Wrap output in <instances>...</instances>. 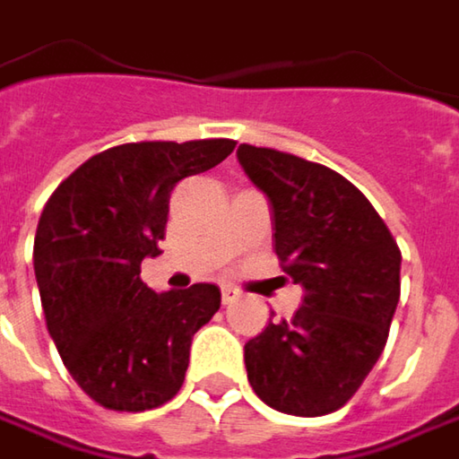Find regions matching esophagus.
<instances>
[{
	"label": "esophagus",
	"mask_w": 459,
	"mask_h": 459,
	"mask_svg": "<svg viewBox=\"0 0 459 459\" xmlns=\"http://www.w3.org/2000/svg\"><path fill=\"white\" fill-rule=\"evenodd\" d=\"M221 298H223V303L229 306V303H233V300L238 298V290L230 288V285H223V288H221Z\"/></svg>",
	"instance_id": "obj_1"
}]
</instances>
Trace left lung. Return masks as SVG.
Listing matches in <instances>:
<instances>
[{
    "mask_svg": "<svg viewBox=\"0 0 459 459\" xmlns=\"http://www.w3.org/2000/svg\"><path fill=\"white\" fill-rule=\"evenodd\" d=\"M236 156L272 205L280 267L306 290L290 321L269 318L247 342L251 388L292 416L339 411L385 349L401 298V249L339 171L249 143Z\"/></svg>",
    "mask_w": 459,
    "mask_h": 459,
    "instance_id": "obj_1",
    "label": "left lung"
}]
</instances>
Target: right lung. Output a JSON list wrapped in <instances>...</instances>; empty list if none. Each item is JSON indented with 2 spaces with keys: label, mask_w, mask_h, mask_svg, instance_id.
<instances>
[{
  "label": "right lung",
  "mask_w": 459,
  "mask_h": 459,
  "mask_svg": "<svg viewBox=\"0 0 459 459\" xmlns=\"http://www.w3.org/2000/svg\"><path fill=\"white\" fill-rule=\"evenodd\" d=\"M236 141H141L87 159L40 212L32 264L46 326L76 385L110 411L171 401L192 336L221 308L215 285L153 292L141 262L159 256L171 190L218 167Z\"/></svg>",
  "instance_id": "obj_1"
}]
</instances>
